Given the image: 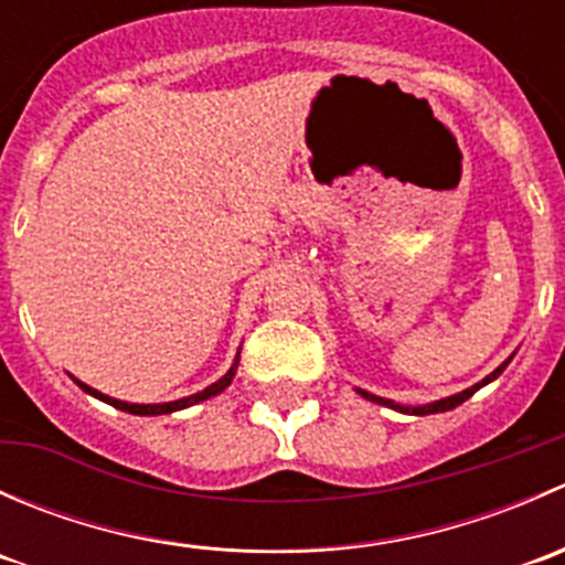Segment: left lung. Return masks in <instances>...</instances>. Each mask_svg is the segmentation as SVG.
<instances>
[{"label":"left lung","mask_w":565,"mask_h":565,"mask_svg":"<svg viewBox=\"0 0 565 565\" xmlns=\"http://www.w3.org/2000/svg\"><path fill=\"white\" fill-rule=\"evenodd\" d=\"M509 366V361L503 363V366H498L494 369L492 374H489V377H483L481 383H476L472 385V388H467V391H461V393H457V396H448V398H440V402H431V404H424V407H398V404H393V402H385V398H380V396H374V393H366V391H361L358 388V393H361L363 398H369V402H377V404H388V407H396V409H402V413H413V415H431V413H446V409H454L457 407V404H461V402H467V398L472 396V393H476L478 388H483V385L487 383H492L494 377H500V374H503V369Z\"/></svg>","instance_id":"1"}]
</instances>
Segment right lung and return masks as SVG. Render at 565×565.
Wrapping results in <instances>:
<instances>
[{
    "mask_svg": "<svg viewBox=\"0 0 565 565\" xmlns=\"http://www.w3.org/2000/svg\"><path fill=\"white\" fill-rule=\"evenodd\" d=\"M235 372H237V361H235V366H232L230 372H226L224 377L218 380V383H213V385H210V388H204L202 393H193V396L177 398V402H167V404H128V402H119V398L104 396V393H98V391H95V388H89V385L78 383L76 377H73V380H76V383H78V388H82V391L93 393L95 398H100V402L111 404V407H117V409H125V413H134V415H167V413H174V409L191 407V404H196V402H204V398H210V396H215V393H221V391L226 388V385L232 383V377H235Z\"/></svg>",
    "mask_w": 565,
    "mask_h": 565,
    "instance_id": "obj_1",
    "label": "right lung"
}]
</instances>
